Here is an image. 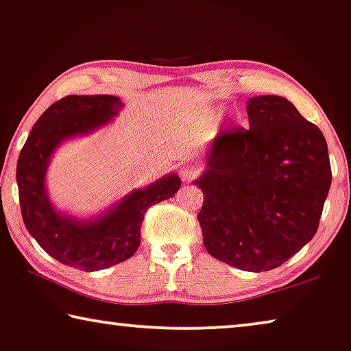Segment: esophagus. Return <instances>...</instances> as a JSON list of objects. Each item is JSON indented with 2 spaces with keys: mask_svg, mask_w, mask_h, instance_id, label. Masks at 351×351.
Segmentation results:
<instances>
[{
  "mask_svg": "<svg viewBox=\"0 0 351 351\" xmlns=\"http://www.w3.org/2000/svg\"><path fill=\"white\" fill-rule=\"evenodd\" d=\"M198 175V169L191 164H184L181 167V178L184 181H192Z\"/></svg>",
  "mask_w": 351,
  "mask_h": 351,
  "instance_id": "1",
  "label": "esophagus"
}]
</instances>
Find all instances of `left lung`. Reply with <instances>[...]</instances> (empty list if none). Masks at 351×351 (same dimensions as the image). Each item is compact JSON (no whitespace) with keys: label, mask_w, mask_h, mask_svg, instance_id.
Returning a JSON list of instances; mask_svg holds the SVG:
<instances>
[{"label":"left lung","mask_w":351,"mask_h":351,"mask_svg":"<svg viewBox=\"0 0 351 351\" xmlns=\"http://www.w3.org/2000/svg\"><path fill=\"white\" fill-rule=\"evenodd\" d=\"M249 129L222 130L192 181L209 255L233 268L274 269L317 233L331 186L322 130L280 96L247 101Z\"/></svg>","instance_id":"1"}]
</instances>
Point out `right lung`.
<instances>
[{
    "label": "right lung",
    "instance_id": "obj_1",
    "mask_svg": "<svg viewBox=\"0 0 351 351\" xmlns=\"http://www.w3.org/2000/svg\"><path fill=\"white\" fill-rule=\"evenodd\" d=\"M124 104L117 96H67L40 114L17 162V186L25 227L60 263L86 273L121 263L140 245V227L149 206L169 200L181 187L178 173L164 175L134 189L96 216L62 213L50 200L47 171L55 151L67 140L91 135L107 125Z\"/></svg>",
    "mask_w": 351,
    "mask_h": 351
}]
</instances>
